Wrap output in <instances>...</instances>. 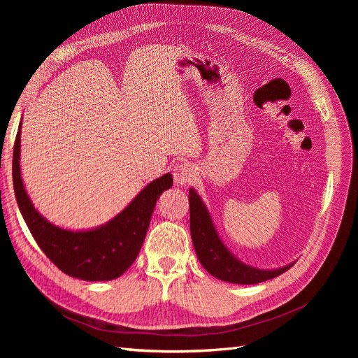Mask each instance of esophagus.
I'll use <instances>...</instances> for the list:
<instances>
[{
    "mask_svg": "<svg viewBox=\"0 0 358 358\" xmlns=\"http://www.w3.org/2000/svg\"><path fill=\"white\" fill-rule=\"evenodd\" d=\"M196 180V171L192 164L184 162L178 164L174 168V181L178 185H189Z\"/></svg>",
    "mask_w": 358,
    "mask_h": 358,
    "instance_id": "34e87169",
    "label": "esophagus"
}]
</instances>
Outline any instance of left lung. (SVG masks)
Instances as JSON below:
<instances>
[{
	"label": "left lung",
	"mask_w": 358,
	"mask_h": 358,
	"mask_svg": "<svg viewBox=\"0 0 358 358\" xmlns=\"http://www.w3.org/2000/svg\"><path fill=\"white\" fill-rule=\"evenodd\" d=\"M190 232L201 266L219 280L235 285H257L287 271L293 264L277 270H259L243 264L223 245L212 217L199 194L190 189Z\"/></svg>",
	"instance_id": "left-lung-1"
}]
</instances>
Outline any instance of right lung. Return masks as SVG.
<instances>
[{
  "label": "right lung",
  "mask_w": 358,
  "mask_h": 358,
  "mask_svg": "<svg viewBox=\"0 0 358 358\" xmlns=\"http://www.w3.org/2000/svg\"><path fill=\"white\" fill-rule=\"evenodd\" d=\"M20 129L13 152V184L18 209L37 245L56 267L71 277L87 281L120 277L136 259L157 200L171 189L173 176L165 174L149 182L123 212L103 227L91 231H66L55 227L37 212L24 190L20 176Z\"/></svg>",
  "instance_id": "1"
}]
</instances>
